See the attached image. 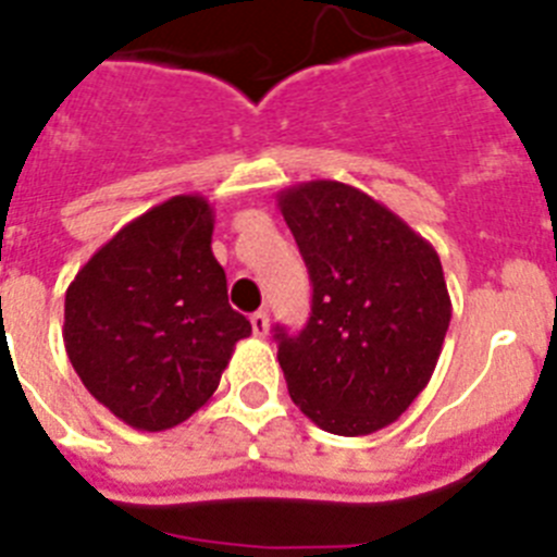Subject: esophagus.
I'll use <instances>...</instances> for the list:
<instances>
[{"label":"esophagus","instance_id":"34e87169","mask_svg":"<svg viewBox=\"0 0 557 557\" xmlns=\"http://www.w3.org/2000/svg\"><path fill=\"white\" fill-rule=\"evenodd\" d=\"M250 326H253V335H259V337H264L270 332V315L264 310H259V312H253V315H250Z\"/></svg>","mask_w":557,"mask_h":557}]
</instances>
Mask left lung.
I'll list each match as a JSON object with an SVG mask.
<instances>
[{"instance_id":"1","label":"left lung","mask_w":557,"mask_h":557,"mask_svg":"<svg viewBox=\"0 0 557 557\" xmlns=\"http://www.w3.org/2000/svg\"><path fill=\"white\" fill-rule=\"evenodd\" d=\"M312 282L310 321L275 326L289 397L318 428L366 436L428 386L450 324L434 245L355 185L310 180L275 197Z\"/></svg>"}]
</instances>
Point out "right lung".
<instances>
[{
    "label": "right lung",
    "mask_w": 557,
    "mask_h": 557,
    "mask_svg": "<svg viewBox=\"0 0 557 557\" xmlns=\"http://www.w3.org/2000/svg\"><path fill=\"white\" fill-rule=\"evenodd\" d=\"M211 236V202L180 194L123 225L66 287L70 363L137 431H169L206 406L250 335L227 304Z\"/></svg>",
    "instance_id": "right-lung-1"
}]
</instances>
